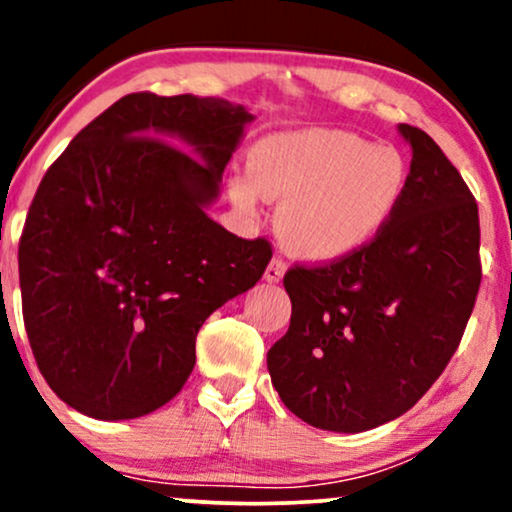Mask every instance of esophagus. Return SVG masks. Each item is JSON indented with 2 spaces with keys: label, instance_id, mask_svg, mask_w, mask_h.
Here are the masks:
<instances>
[{
  "label": "esophagus",
  "instance_id": "34e87169",
  "mask_svg": "<svg viewBox=\"0 0 512 512\" xmlns=\"http://www.w3.org/2000/svg\"><path fill=\"white\" fill-rule=\"evenodd\" d=\"M284 274H286V262L281 260V257H274V260L267 264V272H264V279H267V281H279Z\"/></svg>",
  "mask_w": 512,
  "mask_h": 512
}]
</instances>
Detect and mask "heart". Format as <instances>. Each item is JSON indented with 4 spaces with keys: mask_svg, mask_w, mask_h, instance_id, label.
Listing matches in <instances>:
<instances>
[{
    "mask_svg": "<svg viewBox=\"0 0 512 512\" xmlns=\"http://www.w3.org/2000/svg\"><path fill=\"white\" fill-rule=\"evenodd\" d=\"M411 180L407 156L344 129H303L262 139L250 173L231 178L236 207L284 199L276 233L296 255L334 260L366 248L390 226Z\"/></svg>",
    "mask_w": 512,
    "mask_h": 512,
    "instance_id": "heart-1",
    "label": "heart"
}]
</instances>
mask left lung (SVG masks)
<instances>
[{
    "instance_id": "left-lung-1",
    "label": "left lung",
    "mask_w": 512,
    "mask_h": 512,
    "mask_svg": "<svg viewBox=\"0 0 512 512\" xmlns=\"http://www.w3.org/2000/svg\"><path fill=\"white\" fill-rule=\"evenodd\" d=\"M411 180L390 226L366 248L293 264L289 332L267 354L281 402L298 419L361 433L397 419L440 378L481 284L479 209L460 170L419 127Z\"/></svg>"
}]
</instances>
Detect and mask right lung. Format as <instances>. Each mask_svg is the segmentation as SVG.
Wrapping results in <instances>:
<instances>
[{"instance_id":"right-lung-1","label":"right lung","mask_w":512,"mask_h":512,"mask_svg":"<svg viewBox=\"0 0 512 512\" xmlns=\"http://www.w3.org/2000/svg\"><path fill=\"white\" fill-rule=\"evenodd\" d=\"M250 120L214 98L129 93L43 175L19 243L23 325L69 407L101 421L163 407L195 368L204 320L262 279L269 240L204 211Z\"/></svg>"}]
</instances>
